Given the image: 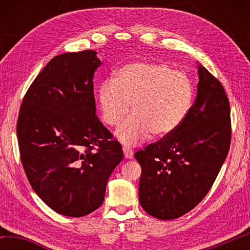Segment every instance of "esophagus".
Segmentation results:
<instances>
[{
	"label": "esophagus",
	"instance_id": "34e87169",
	"mask_svg": "<svg viewBox=\"0 0 250 250\" xmlns=\"http://www.w3.org/2000/svg\"><path fill=\"white\" fill-rule=\"evenodd\" d=\"M122 150H124V153H125V159H132V156H133V151L131 150L130 147H128V146H124V147H122Z\"/></svg>",
	"mask_w": 250,
	"mask_h": 250
}]
</instances>
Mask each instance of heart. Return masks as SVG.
Segmentation results:
<instances>
[{
    "instance_id": "heart-1",
    "label": "heart",
    "mask_w": 250,
    "mask_h": 250,
    "mask_svg": "<svg viewBox=\"0 0 250 250\" xmlns=\"http://www.w3.org/2000/svg\"><path fill=\"white\" fill-rule=\"evenodd\" d=\"M193 103V86L181 71L164 64L135 62L117 71L98 90L101 120L115 126L133 113L116 130L118 140L135 146L149 137H166L183 124Z\"/></svg>"
}]
</instances>
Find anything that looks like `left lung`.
<instances>
[{
  "label": "left lung",
  "mask_w": 250,
  "mask_h": 250,
  "mask_svg": "<svg viewBox=\"0 0 250 250\" xmlns=\"http://www.w3.org/2000/svg\"><path fill=\"white\" fill-rule=\"evenodd\" d=\"M197 70V96L183 124L134 154L142 168L140 204L163 221L183 216L205 197L229 151L226 92L205 67Z\"/></svg>",
  "instance_id": "left-lung-1"
}]
</instances>
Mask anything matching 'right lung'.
<instances>
[{
    "mask_svg": "<svg viewBox=\"0 0 250 250\" xmlns=\"http://www.w3.org/2000/svg\"><path fill=\"white\" fill-rule=\"evenodd\" d=\"M95 50L54 57L25 95L18 120L24 171L35 193L61 215L82 217L104 203L121 145L96 116Z\"/></svg>",
    "mask_w": 250,
    "mask_h": 250,
    "instance_id": "1",
    "label": "right lung"
}]
</instances>
